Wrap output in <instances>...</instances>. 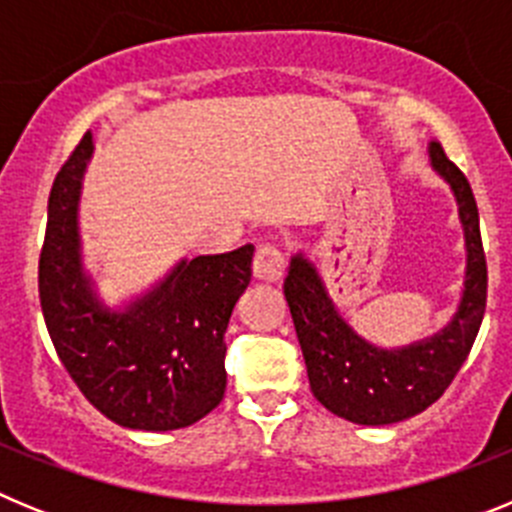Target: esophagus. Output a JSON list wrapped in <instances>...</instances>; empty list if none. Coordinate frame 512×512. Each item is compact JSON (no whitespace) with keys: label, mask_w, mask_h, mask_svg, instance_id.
Instances as JSON below:
<instances>
[{"label":"esophagus","mask_w":512,"mask_h":512,"mask_svg":"<svg viewBox=\"0 0 512 512\" xmlns=\"http://www.w3.org/2000/svg\"><path fill=\"white\" fill-rule=\"evenodd\" d=\"M284 253L277 246H259L256 256H253V277L261 279V282H279L284 277Z\"/></svg>","instance_id":"esophagus-1"}]
</instances>
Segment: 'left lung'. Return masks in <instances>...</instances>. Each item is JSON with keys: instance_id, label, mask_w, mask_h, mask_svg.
<instances>
[{"instance_id": "left-lung-1", "label": "left lung", "mask_w": 512, "mask_h": 512, "mask_svg": "<svg viewBox=\"0 0 512 512\" xmlns=\"http://www.w3.org/2000/svg\"><path fill=\"white\" fill-rule=\"evenodd\" d=\"M428 158L454 192L467 246L459 310L446 328L410 346H374L341 318L315 264L302 253L289 261L284 297L295 320L310 390L323 408L351 423H400L433 405L467 361L485 315L487 261L472 187L436 140L428 146Z\"/></svg>"}]
</instances>
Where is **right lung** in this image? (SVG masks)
Segmentation results:
<instances>
[{
	"label": "right lung",
	"instance_id": "right-lung-1",
	"mask_svg": "<svg viewBox=\"0 0 512 512\" xmlns=\"http://www.w3.org/2000/svg\"><path fill=\"white\" fill-rule=\"evenodd\" d=\"M92 153L87 133L48 197L38 266L45 325L61 364L99 413L133 431L187 428L225 395V330L251 282L253 246L182 259L146 295L112 310L81 261L79 197Z\"/></svg>",
	"mask_w": 512,
	"mask_h": 512
}]
</instances>
